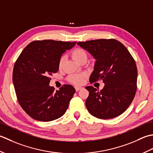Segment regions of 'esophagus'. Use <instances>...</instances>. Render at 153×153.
<instances>
[{
    "instance_id": "obj_1",
    "label": "esophagus",
    "mask_w": 153,
    "mask_h": 153,
    "mask_svg": "<svg viewBox=\"0 0 153 153\" xmlns=\"http://www.w3.org/2000/svg\"><path fill=\"white\" fill-rule=\"evenodd\" d=\"M81 88V87H79V86H75V90H76V92H77V91H79V90H80Z\"/></svg>"
}]
</instances>
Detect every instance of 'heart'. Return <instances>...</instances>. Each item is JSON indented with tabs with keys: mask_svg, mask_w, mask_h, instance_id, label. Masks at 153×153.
Listing matches in <instances>:
<instances>
[{
	"mask_svg": "<svg viewBox=\"0 0 153 153\" xmlns=\"http://www.w3.org/2000/svg\"><path fill=\"white\" fill-rule=\"evenodd\" d=\"M71 55L72 56V57L76 61L79 63H80L81 61L84 59H87V53L85 50H84L82 48H75L71 51ZM65 62V57L64 56H62L60 57L58 62V67L59 69H61L63 67V65ZM86 78V74L81 73V74H71L68 76V80L71 83L75 85H82L85 82V79Z\"/></svg>",
	"mask_w": 153,
	"mask_h": 153,
	"instance_id": "1",
	"label": "heart"
}]
</instances>
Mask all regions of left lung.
I'll list each match as a JSON object with an SVG mask.
<instances>
[{
  "label": "left lung",
  "instance_id": "8db88e82",
  "mask_svg": "<svg viewBox=\"0 0 153 153\" xmlns=\"http://www.w3.org/2000/svg\"><path fill=\"white\" fill-rule=\"evenodd\" d=\"M96 58L91 84L102 80L105 85L99 90L92 86L86 106L93 116L102 120L117 117L126 111L135 97L137 79L135 61L126 46L115 39H99L78 42Z\"/></svg>",
  "mask_w": 153,
  "mask_h": 153
}]
</instances>
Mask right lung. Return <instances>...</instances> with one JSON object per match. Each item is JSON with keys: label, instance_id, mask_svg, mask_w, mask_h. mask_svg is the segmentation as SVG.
Instances as JSON below:
<instances>
[{"label": "right lung", "instance_id": "right-lung-1", "mask_svg": "<svg viewBox=\"0 0 153 153\" xmlns=\"http://www.w3.org/2000/svg\"><path fill=\"white\" fill-rule=\"evenodd\" d=\"M76 42L36 40L22 51L14 66L12 80L18 103L33 119L50 121L66 112L75 90L69 85L55 91L50 76L59 70L62 54Z\"/></svg>", "mask_w": 153, "mask_h": 153}]
</instances>
